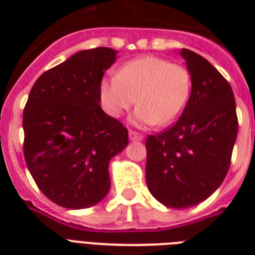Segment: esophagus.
<instances>
[{
  "label": "esophagus",
  "instance_id": "obj_1",
  "mask_svg": "<svg viewBox=\"0 0 255 255\" xmlns=\"http://www.w3.org/2000/svg\"><path fill=\"white\" fill-rule=\"evenodd\" d=\"M128 136H129V140H132V141H141L144 139V136L136 131H129Z\"/></svg>",
  "mask_w": 255,
  "mask_h": 255
}]
</instances>
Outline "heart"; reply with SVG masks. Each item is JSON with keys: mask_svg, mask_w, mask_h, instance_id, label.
<instances>
[{"mask_svg": "<svg viewBox=\"0 0 255 255\" xmlns=\"http://www.w3.org/2000/svg\"><path fill=\"white\" fill-rule=\"evenodd\" d=\"M189 71L165 58L144 55L124 63L118 74L100 81L102 107L111 118H119L139 100L135 123L161 126L174 123L190 96Z\"/></svg>", "mask_w": 255, "mask_h": 255, "instance_id": "heart-1", "label": "heart"}]
</instances>
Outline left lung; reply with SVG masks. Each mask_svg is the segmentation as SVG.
<instances>
[{
    "mask_svg": "<svg viewBox=\"0 0 255 255\" xmlns=\"http://www.w3.org/2000/svg\"><path fill=\"white\" fill-rule=\"evenodd\" d=\"M186 61L192 91L172 127L145 141V180L163 205H197L222 184L238 133L236 100L229 82L201 55L180 51Z\"/></svg>",
    "mask_w": 255,
    "mask_h": 255,
    "instance_id": "left-lung-1",
    "label": "left lung"
}]
</instances>
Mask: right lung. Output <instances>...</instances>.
<instances>
[{"instance_id":"obj_1","label":"right lung","mask_w":255,"mask_h":255,"mask_svg":"<svg viewBox=\"0 0 255 255\" xmlns=\"http://www.w3.org/2000/svg\"><path fill=\"white\" fill-rule=\"evenodd\" d=\"M115 50H82L34 83L23 110V155L46 197L85 209L110 190V160L128 145V129L100 107L99 85Z\"/></svg>"}]
</instances>
